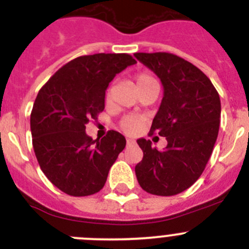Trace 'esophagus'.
<instances>
[{
    "label": "esophagus",
    "mask_w": 249,
    "mask_h": 249,
    "mask_svg": "<svg viewBox=\"0 0 249 249\" xmlns=\"http://www.w3.org/2000/svg\"><path fill=\"white\" fill-rule=\"evenodd\" d=\"M135 143V140H133V138H127V144H133Z\"/></svg>",
    "instance_id": "1"
}]
</instances>
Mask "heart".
<instances>
[{
    "instance_id": "heart-1",
    "label": "heart",
    "mask_w": 249,
    "mask_h": 249,
    "mask_svg": "<svg viewBox=\"0 0 249 249\" xmlns=\"http://www.w3.org/2000/svg\"><path fill=\"white\" fill-rule=\"evenodd\" d=\"M153 81H156L153 77H151L149 74L147 73H140L137 77H136V87L138 89H141L142 86L147 85V83L149 82H153ZM106 98L108 100L109 98V92H107V96H106ZM141 124H142V120L138 117H135V116H127V117H124L122 120V122H121V126H122L123 131L127 132V133H129V135H132V133H135V132H137L138 129H140Z\"/></svg>"
}]
</instances>
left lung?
<instances>
[{
    "label": "left lung",
    "instance_id": "obj_1",
    "mask_svg": "<svg viewBox=\"0 0 249 249\" xmlns=\"http://www.w3.org/2000/svg\"><path fill=\"white\" fill-rule=\"evenodd\" d=\"M163 86V98L151 133L166 137L158 151L140 138L143 158L136 166L140 186L156 196H175L199 178L218 136L221 100L210 78L191 62L167 52L135 53Z\"/></svg>",
    "mask_w": 249,
    "mask_h": 249
}]
</instances>
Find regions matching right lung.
Wrapping results in <instances>:
<instances>
[{
  "label": "right lung",
  "instance_id": "1",
  "mask_svg": "<svg viewBox=\"0 0 249 249\" xmlns=\"http://www.w3.org/2000/svg\"><path fill=\"white\" fill-rule=\"evenodd\" d=\"M136 59L127 53H96L72 59L39 89L31 112L32 144L51 183L74 197L101 191L126 138L108 131L92 140L86 124L105 109L106 89Z\"/></svg>",
  "mask_w": 249,
  "mask_h": 249
}]
</instances>
